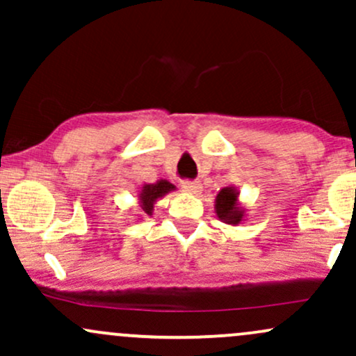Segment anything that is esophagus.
I'll use <instances>...</instances> for the list:
<instances>
[{"label": "esophagus", "instance_id": "obj_1", "mask_svg": "<svg viewBox=\"0 0 356 356\" xmlns=\"http://www.w3.org/2000/svg\"><path fill=\"white\" fill-rule=\"evenodd\" d=\"M182 189L186 192H189V194H197V192H201L202 186H201V182H197V181H184Z\"/></svg>", "mask_w": 356, "mask_h": 356}]
</instances>
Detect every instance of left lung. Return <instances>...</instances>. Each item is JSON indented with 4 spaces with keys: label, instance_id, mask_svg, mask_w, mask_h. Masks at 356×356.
Masks as SVG:
<instances>
[{
    "label": "left lung",
    "instance_id": "obj_1",
    "mask_svg": "<svg viewBox=\"0 0 356 356\" xmlns=\"http://www.w3.org/2000/svg\"><path fill=\"white\" fill-rule=\"evenodd\" d=\"M214 211L219 220L229 224V226H238L246 218V207L241 206L239 202V189L236 187H224L216 195Z\"/></svg>",
    "mask_w": 356,
    "mask_h": 356
}]
</instances>
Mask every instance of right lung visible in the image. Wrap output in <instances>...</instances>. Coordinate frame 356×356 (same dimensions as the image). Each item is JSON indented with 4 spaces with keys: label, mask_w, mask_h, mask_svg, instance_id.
<instances>
[{
    "label": "right lung",
    "mask_w": 356,
    "mask_h": 356,
    "mask_svg": "<svg viewBox=\"0 0 356 356\" xmlns=\"http://www.w3.org/2000/svg\"><path fill=\"white\" fill-rule=\"evenodd\" d=\"M172 191H175V186L169 181H165V179H159L154 184H144L140 187V191H138V204H140L142 214L152 216L155 202Z\"/></svg>",
    "instance_id": "1"
}]
</instances>
